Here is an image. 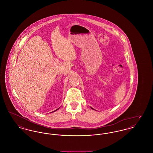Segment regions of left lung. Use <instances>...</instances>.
Masks as SVG:
<instances>
[{"label":"left lung","instance_id":"obj_1","mask_svg":"<svg viewBox=\"0 0 153 153\" xmlns=\"http://www.w3.org/2000/svg\"><path fill=\"white\" fill-rule=\"evenodd\" d=\"M92 108V109H94V108Z\"/></svg>","mask_w":153,"mask_h":153}]
</instances>
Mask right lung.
I'll list each match as a JSON object with an SVG mask.
<instances>
[{"label": "right lung", "mask_w": 153, "mask_h": 153, "mask_svg": "<svg viewBox=\"0 0 153 153\" xmlns=\"http://www.w3.org/2000/svg\"><path fill=\"white\" fill-rule=\"evenodd\" d=\"M59 108H58V109H56V110H54V111H53V112H55V111H57V110H58V109H59Z\"/></svg>", "instance_id": "1"}]
</instances>
